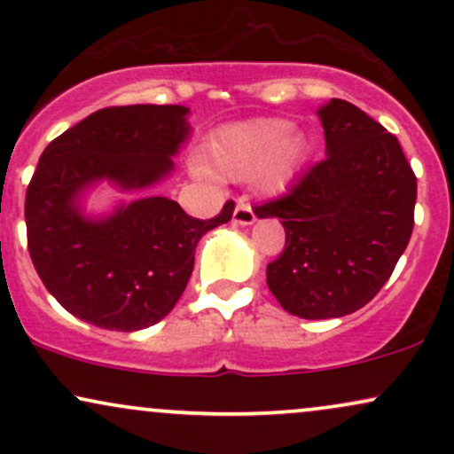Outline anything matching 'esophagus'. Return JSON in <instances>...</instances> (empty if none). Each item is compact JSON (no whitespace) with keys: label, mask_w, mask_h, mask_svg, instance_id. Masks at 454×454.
Returning a JSON list of instances; mask_svg holds the SVG:
<instances>
[{"label":"esophagus","mask_w":454,"mask_h":454,"mask_svg":"<svg viewBox=\"0 0 454 454\" xmlns=\"http://www.w3.org/2000/svg\"><path fill=\"white\" fill-rule=\"evenodd\" d=\"M232 222L239 223V226H249V223L256 222V213H254L247 198H241V200L237 202V209L232 213Z\"/></svg>","instance_id":"obj_1"}]
</instances>
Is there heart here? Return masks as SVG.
<instances>
[{
    "label": "heart",
    "mask_w": 454,
    "mask_h": 454,
    "mask_svg": "<svg viewBox=\"0 0 454 454\" xmlns=\"http://www.w3.org/2000/svg\"><path fill=\"white\" fill-rule=\"evenodd\" d=\"M293 123L286 119H256L222 129L211 145L215 168L231 179H252L269 194L288 187L303 160L305 145L293 138Z\"/></svg>",
    "instance_id": "b5f03b06"
}]
</instances>
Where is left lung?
Instances as JSON below:
<instances>
[{
    "instance_id": "obj_1",
    "label": "left lung",
    "mask_w": 454,
    "mask_h": 454,
    "mask_svg": "<svg viewBox=\"0 0 454 454\" xmlns=\"http://www.w3.org/2000/svg\"><path fill=\"white\" fill-rule=\"evenodd\" d=\"M317 117L326 158L258 207L286 231L284 252L267 264L269 290L305 320L354 314L380 293L408 247L416 205V175L397 137L337 98Z\"/></svg>"
}]
</instances>
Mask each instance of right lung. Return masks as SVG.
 Here are the masks:
<instances>
[{
    "instance_id": "add662e5",
    "label": "right lung",
    "mask_w": 454,
    "mask_h": 454,
    "mask_svg": "<svg viewBox=\"0 0 454 454\" xmlns=\"http://www.w3.org/2000/svg\"><path fill=\"white\" fill-rule=\"evenodd\" d=\"M187 113L176 104L102 108L40 155L25 196L27 247L46 290L72 316L108 331L155 325L184 294L202 234L231 222L232 200L211 220L164 196L119 205L102 220L78 205L102 179L129 192L173 173L190 137Z\"/></svg>"
}]
</instances>
